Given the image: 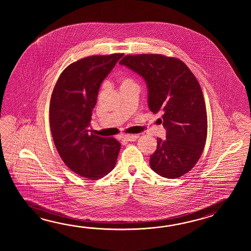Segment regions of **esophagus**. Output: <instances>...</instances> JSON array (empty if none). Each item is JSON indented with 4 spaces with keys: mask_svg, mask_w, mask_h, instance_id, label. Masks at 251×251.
I'll use <instances>...</instances> for the list:
<instances>
[{
    "mask_svg": "<svg viewBox=\"0 0 251 251\" xmlns=\"http://www.w3.org/2000/svg\"><path fill=\"white\" fill-rule=\"evenodd\" d=\"M122 138L129 142H134L139 138V134H126L122 136Z\"/></svg>",
    "mask_w": 251,
    "mask_h": 251,
    "instance_id": "1",
    "label": "esophagus"
}]
</instances>
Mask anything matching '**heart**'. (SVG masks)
<instances>
[{"instance_id": "obj_1", "label": "heart", "mask_w": 251, "mask_h": 251, "mask_svg": "<svg viewBox=\"0 0 251 251\" xmlns=\"http://www.w3.org/2000/svg\"><path fill=\"white\" fill-rule=\"evenodd\" d=\"M133 83H134L133 80H131L130 78H126V77L122 78V79L120 80V87H122V86L130 85V84H133Z\"/></svg>"}]
</instances>
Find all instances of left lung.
I'll return each instance as SVG.
<instances>
[{
    "label": "left lung",
    "mask_w": 251,
    "mask_h": 251,
    "mask_svg": "<svg viewBox=\"0 0 251 251\" xmlns=\"http://www.w3.org/2000/svg\"><path fill=\"white\" fill-rule=\"evenodd\" d=\"M119 64L144 78L151 112L163 113L166 138H157L150 166L158 175L176 178L191 171L203 153L207 115L200 84L179 59L157 53L126 55Z\"/></svg>",
    "instance_id": "obj_1"
}]
</instances>
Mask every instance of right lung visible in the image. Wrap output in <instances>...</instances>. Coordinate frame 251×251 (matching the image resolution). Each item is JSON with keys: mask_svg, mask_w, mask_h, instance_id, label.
Listing matches in <instances>:
<instances>
[{"mask_svg": "<svg viewBox=\"0 0 251 251\" xmlns=\"http://www.w3.org/2000/svg\"><path fill=\"white\" fill-rule=\"evenodd\" d=\"M123 53L91 55L68 65L53 88L49 122L53 143L64 164L96 180L115 168L121 144L90 133L91 113L102 81Z\"/></svg>", "mask_w": 251, "mask_h": 251, "instance_id": "1", "label": "right lung"}]
</instances>
